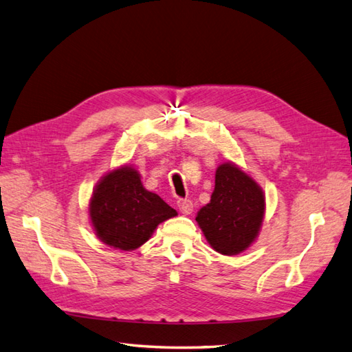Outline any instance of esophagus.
<instances>
[{
  "instance_id": "obj_1",
  "label": "esophagus",
  "mask_w": 352,
  "mask_h": 352,
  "mask_svg": "<svg viewBox=\"0 0 352 352\" xmlns=\"http://www.w3.org/2000/svg\"><path fill=\"white\" fill-rule=\"evenodd\" d=\"M177 206H178V209H180V212L184 213V215H190L192 210H194V203H192L188 198L178 199Z\"/></svg>"
}]
</instances>
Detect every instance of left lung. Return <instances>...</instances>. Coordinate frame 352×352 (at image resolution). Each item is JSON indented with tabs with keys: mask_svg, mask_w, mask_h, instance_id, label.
<instances>
[{
	"mask_svg": "<svg viewBox=\"0 0 352 352\" xmlns=\"http://www.w3.org/2000/svg\"><path fill=\"white\" fill-rule=\"evenodd\" d=\"M265 197L250 175L230 162L219 164L210 201L197 213V223L215 252L238 254L258 238Z\"/></svg>",
	"mask_w": 352,
	"mask_h": 352,
	"instance_id": "left-lung-1",
	"label": "left lung"
}]
</instances>
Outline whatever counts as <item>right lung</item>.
<instances>
[{"instance_id":"1","label":"right lung","mask_w":352,"mask_h":352,"mask_svg":"<svg viewBox=\"0 0 352 352\" xmlns=\"http://www.w3.org/2000/svg\"><path fill=\"white\" fill-rule=\"evenodd\" d=\"M88 212L102 243L125 252L143 245L158 224L177 215L160 197L143 188L133 166H120L100 178Z\"/></svg>"}]
</instances>
